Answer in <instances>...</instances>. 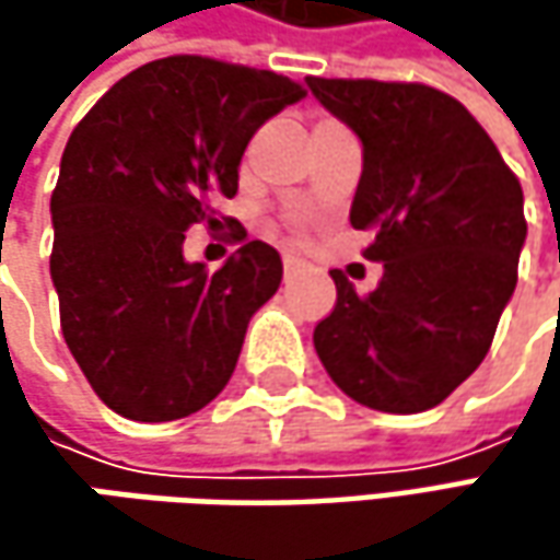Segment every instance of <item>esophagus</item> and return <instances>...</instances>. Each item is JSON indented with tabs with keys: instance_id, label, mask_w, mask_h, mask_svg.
Masks as SVG:
<instances>
[{
	"instance_id": "esophagus-1",
	"label": "esophagus",
	"mask_w": 560,
	"mask_h": 560,
	"mask_svg": "<svg viewBox=\"0 0 560 560\" xmlns=\"http://www.w3.org/2000/svg\"><path fill=\"white\" fill-rule=\"evenodd\" d=\"M299 258H292V255H283V270H287V277H295L299 273Z\"/></svg>"
}]
</instances>
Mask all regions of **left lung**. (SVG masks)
I'll list each match as a JSON object with an SVG mask.
<instances>
[{
    "instance_id": "obj_1",
    "label": "left lung",
    "mask_w": 560,
    "mask_h": 560,
    "mask_svg": "<svg viewBox=\"0 0 560 560\" xmlns=\"http://www.w3.org/2000/svg\"><path fill=\"white\" fill-rule=\"evenodd\" d=\"M314 98L361 140L349 221L374 230L371 295L334 270L336 305L314 349L349 398L415 415L480 368L517 287L524 189L458 98L423 83L308 77Z\"/></svg>"
}]
</instances>
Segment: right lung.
<instances>
[{"instance_id": "1", "label": "right lung", "mask_w": 560, "mask_h": 560, "mask_svg": "<svg viewBox=\"0 0 560 560\" xmlns=\"http://www.w3.org/2000/svg\"><path fill=\"white\" fill-rule=\"evenodd\" d=\"M302 96L273 71L171 55L120 77L74 127L49 270L65 342L120 418H186L226 386L283 261L233 224L240 248L208 273L184 258L186 230L221 224L248 140Z\"/></svg>"}]
</instances>
